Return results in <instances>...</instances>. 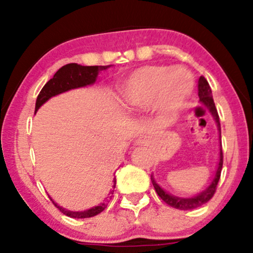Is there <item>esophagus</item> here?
<instances>
[{"label":"esophagus","instance_id":"34e87169","mask_svg":"<svg viewBox=\"0 0 253 253\" xmlns=\"http://www.w3.org/2000/svg\"><path fill=\"white\" fill-rule=\"evenodd\" d=\"M149 143V139L145 138V136H140V138L136 139V144L138 145H146Z\"/></svg>","mask_w":253,"mask_h":253}]
</instances>
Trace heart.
I'll return each mask as SVG.
<instances>
[{"label":"heart","instance_id":"obj_1","mask_svg":"<svg viewBox=\"0 0 253 253\" xmlns=\"http://www.w3.org/2000/svg\"><path fill=\"white\" fill-rule=\"evenodd\" d=\"M193 86V77L184 69L145 66L125 82L124 102L129 110L146 109L156 103L162 118L171 120L184 107Z\"/></svg>","mask_w":253,"mask_h":253}]
</instances>
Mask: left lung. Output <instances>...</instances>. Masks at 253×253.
<instances>
[{
	"label": "left lung",
	"instance_id": "8db88e82",
	"mask_svg": "<svg viewBox=\"0 0 253 253\" xmlns=\"http://www.w3.org/2000/svg\"><path fill=\"white\" fill-rule=\"evenodd\" d=\"M197 90H199L200 101H201V103L206 107V108L210 110L211 114L213 115L214 120H215V123L217 125V129H219V133H220V146H221V127H220L219 114H217L215 103H214L213 95H211V89L210 84H208L207 80H206L203 76L199 78V82H197ZM222 163H223V153H222V147H220L219 167H217V169H216L214 179L211 181L210 187L206 188V190H203L202 193L199 194V195L190 197V199H184V197H176V196L170 195V194L165 193V191L162 189L158 184H157L156 181L152 178V177H151V181H152V184H153V187H155L157 194H158L159 197H161V199L163 200L167 205L176 208V210H181V211L195 210V208L200 207V206L207 203L211 199V197L214 196V194H215L216 185H217V183H219L220 175H221Z\"/></svg>",
	"mask_w": 253,
	"mask_h": 253
}]
</instances>
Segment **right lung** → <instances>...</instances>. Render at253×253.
Returning <instances> with one entry per match:
<instances>
[{
	"label": "right lung",
	"mask_w": 253,
	"mask_h": 253,
	"mask_svg": "<svg viewBox=\"0 0 253 253\" xmlns=\"http://www.w3.org/2000/svg\"><path fill=\"white\" fill-rule=\"evenodd\" d=\"M107 68H109V65L107 66H83L80 65V64L71 63L66 64L63 68H60L54 76L48 81L47 83L43 85L42 91L39 92L37 97L36 102V112L40 107L42 106L48 98L52 96H56L58 94H62L64 91H68L70 89L80 88V86L89 85V84H92L96 81V77L98 75V71L106 70ZM114 184H113V189L109 191V199H112V195L114 194V188L115 184H117V179L114 178ZM52 201V199H51ZM54 207H57L58 210L62 211L65 215L75 217V219H84V217H91L100 214L101 211H104V208L107 207V202H102L100 205L96 206V207L90 208L88 211H71L64 210L63 207H59L57 203H54Z\"/></svg>",
	"instance_id": "1"
}]
</instances>
